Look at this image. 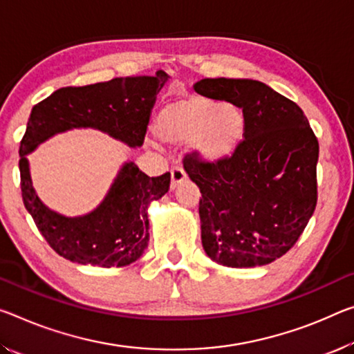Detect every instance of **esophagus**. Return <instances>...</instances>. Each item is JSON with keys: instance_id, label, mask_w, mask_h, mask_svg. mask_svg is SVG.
<instances>
[{"instance_id": "obj_1", "label": "esophagus", "mask_w": 354, "mask_h": 354, "mask_svg": "<svg viewBox=\"0 0 354 354\" xmlns=\"http://www.w3.org/2000/svg\"><path fill=\"white\" fill-rule=\"evenodd\" d=\"M186 179V171L183 170V167H173L171 168V190H175L179 184Z\"/></svg>"}]
</instances>
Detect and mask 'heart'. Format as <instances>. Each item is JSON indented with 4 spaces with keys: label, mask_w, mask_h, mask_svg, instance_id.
<instances>
[{
    "label": "heart",
    "mask_w": 354,
    "mask_h": 354,
    "mask_svg": "<svg viewBox=\"0 0 354 354\" xmlns=\"http://www.w3.org/2000/svg\"><path fill=\"white\" fill-rule=\"evenodd\" d=\"M245 120L236 105H221L203 96L183 97L167 104L154 122L160 143L178 147L192 143L198 160L218 165L238 153L244 140Z\"/></svg>",
    "instance_id": "heart-1"
}]
</instances>
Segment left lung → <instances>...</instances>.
I'll return each instance as SVG.
<instances>
[{
  "label": "left lung",
  "mask_w": 354,
  "mask_h": 354,
  "mask_svg": "<svg viewBox=\"0 0 354 354\" xmlns=\"http://www.w3.org/2000/svg\"><path fill=\"white\" fill-rule=\"evenodd\" d=\"M194 89L243 109L244 140L218 165L186 156L197 184L201 244L228 268L272 263L293 248L317 206L318 140L298 105L248 78H203Z\"/></svg>",
  "instance_id": "1"
}]
</instances>
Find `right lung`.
<instances>
[{
  "label": "right lung",
  "instance_id": "add662e5",
  "mask_svg": "<svg viewBox=\"0 0 354 354\" xmlns=\"http://www.w3.org/2000/svg\"><path fill=\"white\" fill-rule=\"evenodd\" d=\"M170 75L120 77L88 86H69L32 106L20 143L21 197L36 227L56 254L78 265L121 268L138 260L148 248V206L170 189V173L149 178L124 162L96 209L67 217L52 211L32 187L28 154L56 133L96 129L140 148L156 97Z\"/></svg>",
  "mask_w": 354,
  "mask_h": 354
}]
</instances>
